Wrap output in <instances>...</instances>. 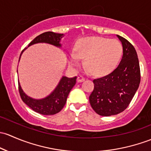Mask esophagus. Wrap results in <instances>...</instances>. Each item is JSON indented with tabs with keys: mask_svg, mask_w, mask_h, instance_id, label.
<instances>
[{
	"mask_svg": "<svg viewBox=\"0 0 151 151\" xmlns=\"http://www.w3.org/2000/svg\"><path fill=\"white\" fill-rule=\"evenodd\" d=\"M77 81H78V82L84 81H85V78L83 77V76H78Z\"/></svg>",
	"mask_w": 151,
	"mask_h": 151,
	"instance_id": "obj_1",
	"label": "esophagus"
}]
</instances>
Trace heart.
Instances as JSON below:
<instances>
[{
    "label": "heart",
    "mask_w": 151,
    "mask_h": 151,
    "mask_svg": "<svg viewBox=\"0 0 151 151\" xmlns=\"http://www.w3.org/2000/svg\"><path fill=\"white\" fill-rule=\"evenodd\" d=\"M123 54L122 43L116 39L88 36L77 42L75 52L70 54V64L77 66L84 59L85 67L95 76H104L117 66Z\"/></svg>",
    "instance_id": "1"
}]
</instances>
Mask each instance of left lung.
<instances>
[{
    "instance_id": "left-lung-1",
    "label": "left lung",
    "mask_w": 151,
    "mask_h": 151,
    "mask_svg": "<svg viewBox=\"0 0 151 151\" xmlns=\"http://www.w3.org/2000/svg\"><path fill=\"white\" fill-rule=\"evenodd\" d=\"M122 43L123 57L117 68L108 75L93 80L89 96L93 110L100 116H110L124 111L131 102L140 83V69L134 47L118 35Z\"/></svg>"
}]
</instances>
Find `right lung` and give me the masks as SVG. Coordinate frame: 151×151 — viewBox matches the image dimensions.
I'll list each match as a JSON object with an SVG mask.
<instances>
[{"label": "right lung", "mask_w": 151, "mask_h": 151, "mask_svg": "<svg viewBox=\"0 0 151 151\" xmlns=\"http://www.w3.org/2000/svg\"><path fill=\"white\" fill-rule=\"evenodd\" d=\"M63 37V34L55 33L53 32H43L34 38L29 43L28 46L35 44V43H46L54 45L57 47H61V44L60 42ZM23 51L20 54V57H21ZM20 57L19 61L20 60ZM76 78H77L76 76L73 78H68L66 76H63L55 89L49 96L41 99H32L28 97L22 89L19 82L18 81L19 91L20 97L23 102L34 111L40 113V114L46 115V116L54 115L59 113L65 106L70 91L72 89L73 87L75 86Z\"/></svg>", "instance_id": "1"}]
</instances>
